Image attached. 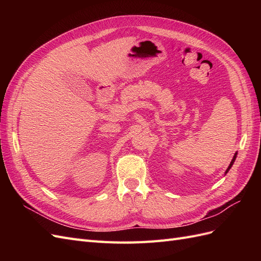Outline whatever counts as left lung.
Listing matches in <instances>:
<instances>
[{"mask_svg":"<svg viewBox=\"0 0 261 261\" xmlns=\"http://www.w3.org/2000/svg\"><path fill=\"white\" fill-rule=\"evenodd\" d=\"M236 155H238V152H235V154H234V156H233V159H232V161H231V163H230V165H228V168L226 169V171H225V174L226 173L230 171V169L232 168V165H233V163H234V161H235V159H236Z\"/></svg>","mask_w":261,"mask_h":261,"instance_id":"obj_1","label":"left lung"}]
</instances>
